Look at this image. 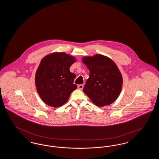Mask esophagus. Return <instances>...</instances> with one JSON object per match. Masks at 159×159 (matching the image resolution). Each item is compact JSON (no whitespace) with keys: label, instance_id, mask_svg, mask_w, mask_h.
I'll use <instances>...</instances> for the list:
<instances>
[{"label":"esophagus","instance_id":"34e87169","mask_svg":"<svg viewBox=\"0 0 159 159\" xmlns=\"http://www.w3.org/2000/svg\"><path fill=\"white\" fill-rule=\"evenodd\" d=\"M77 88H78L79 89H80V90H82L83 88V84H79V85L77 86Z\"/></svg>","mask_w":159,"mask_h":159}]
</instances>
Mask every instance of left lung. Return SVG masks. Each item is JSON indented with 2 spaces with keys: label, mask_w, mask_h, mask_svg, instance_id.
Masks as SVG:
<instances>
[{
  "label": "left lung",
  "mask_w": 159,
  "mask_h": 159,
  "mask_svg": "<svg viewBox=\"0 0 159 159\" xmlns=\"http://www.w3.org/2000/svg\"><path fill=\"white\" fill-rule=\"evenodd\" d=\"M82 61L90 71L83 92L96 106L103 107L113 103L121 92L123 83L116 64L102 55L86 57Z\"/></svg>",
  "instance_id": "8db88e82"
}]
</instances>
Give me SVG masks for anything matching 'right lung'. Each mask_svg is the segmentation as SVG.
<instances>
[{
  "mask_svg": "<svg viewBox=\"0 0 159 159\" xmlns=\"http://www.w3.org/2000/svg\"><path fill=\"white\" fill-rule=\"evenodd\" d=\"M75 61L74 57L64 52L51 53L41 60L35 83L38 93L47 105L53 107L64 105L77 88L73 83L76 75L70 71Z\"/></svg>",
  "mask_w": 159,
  "mask_h": 159,
  "instance_id": "right-lung-1",
  "label": "right lung"
}]
</instances>
